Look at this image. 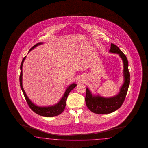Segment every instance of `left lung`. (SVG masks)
<instances>
[{
    "label": "left lung",
    "instance_id": "8db88e82",
    "mask_svg": "<svg viewBox=\"0 0 148 148\" xmlns=\"http://www.w3.org/2000/svg\"><path fill=\"white\" fill-rule=\"evenodd\" d=\"M110 53L118 54L123 62L124 82L119 92L112 97H103L100 95H93L87 87L86 88L85 101L87 108L92 112L97 114H108L114 112L121 108L125 98L130 84V75L129 71V64L125 55L116 45L111 43L109 51Z\"/></svg>",
    "mask_w": 148,
    "mask_h": 148
}]
</instances>
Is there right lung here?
Listing matches in <instances>:
<instances>
[{
    "mask_svg": "<svg viewBox=\"0 0 148 148\" xmlns=\"http://www.w3.org/2000/svg\"><path fill=\"white\" fill-rule=\"evenodd\" d=\"M43 42H40V43H37L36 45L32 47V48L29 50V53L32 50L35 48L36 47H37L38 45H43ZM25 58H26V56H25L23 58L22 63H21V67H20L21 74L19 76V82H20L21 88L23 93L24 94V97L26 99L27 103L34 112H35L37 114L40 115L41 116H45V117H53V116H58L59 114H60L64 111V110L65 108L66 105V101H67L68 94L73 89H74L76 87L77 85L75 83H73L70 85L68 86L67 88L65 90L64 93L63 95L62 98L60 99V100L58 101V103L55 104L54 105L49 106H39L36 105L34 103H32V101H31V100L28 98V97L27 96V94L25 92L24 88L23 87V62H24Z\"/></svg>",
    "mask_w": 148,
    "mask_h": 148,
    "instance_id": "1",
    "label": "right lung"
}]
</instances>
